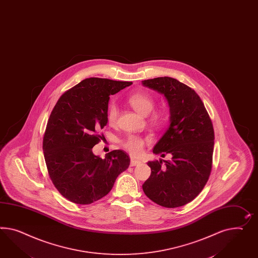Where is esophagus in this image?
Masks as SVG:
<instances>
[{
  "mask_svg": "<svg viewBox=\"0 0 258 258\" xmlns=\"http://www.w3.org/2000/svg\"><path fill=\"white\" fill-rule=\"evenodd\" d=\"M139 164H141L140 160H135V159H132L131 160V166H137Z\"/></svg>",
  "mask_w": 258,
  "mask_h": 258,
  "instance_id": "obj_1",
  "label": "esophagus"
}]
</instances>
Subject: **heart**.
Masks as SVG:
<instances>
[{
  "instance_id": "obj_1",
  "label": "heart",
  "mask_w": 258,
  "mask_h": 258,
  "mask_svg": "<svg viewBox=\"0 0 258 258\" xmlns=\"http://www.w3.org/2000/svg\"><path fill=\"white\" fill-rule=\"evenodd\" d=\"M128 102L135 111L144 116H147L148 114H150L151 111H153L154 100L152 98H150L146 94H142V93L134 94L128 98ZM118 112L117 105L114 103L110 105L107 111V120L109 124L113 125L116 123L118 118ZM159 118H160L159 115H155V120H159ZM145 143L146 141L139 136L131 135L122 142V146L126 151H128L133 156H138L143 152Z\"/></svg>"
}]
</instances>
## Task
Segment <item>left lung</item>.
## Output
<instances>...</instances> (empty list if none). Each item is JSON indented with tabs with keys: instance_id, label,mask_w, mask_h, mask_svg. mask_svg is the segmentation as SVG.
<instances>
[{
	"instance_id": "8db88e82",
	"label": "left lung",
	"mask_w": 258,
	"mask_h": 258,
	"mask_svg": "<svg viewBox=\"0 0 258 258\" xmlns=\"http://www.w3.org/2000/svg\"><path fill=\"white\" fill-rule=\"evenodd\" d=\"M144 86L161 94L170 118L166 132L153 153L170 160L147 162L151 174L143 185L147 197L165 208L192 201L209 180L212 167L214 130L204 103L195 90L171 77L143 81Z\"/></svg>"
}]
</instances>
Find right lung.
Listing matches in <instances>:
<instances>
[{
  "instance_id": "obj_1",
  "label": "right lung",
  "mask_w": 258,
  "mask_h": 258,
  "mask_svg": "<svg viewBox=\"0 0 258 258\" xmlns=\"http://www.w3.org/2000/svg\"><path fill=\"white\" fill-rule=\"evenodd\" d=\"M132 82L89 78L66 92L49 115L43 138V152L49 177L64 198L88 205L108 195L131 159L113 150L104 159L93 153L107 125L111 95Z\"/></svg>"
}]
</instances>
